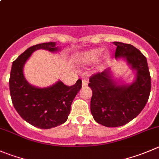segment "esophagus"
<instances>
[{"label": "esophagus", "instance_id": "1", "mask_svg": "<svg viewBox=\"0 0 159 159\" xmlns=\"http://www.w3.org/2000/svg\"><path fill=\"white\" fill-rule=\"evenodd\" d=\"M88 85V81L87 80H82V86L84 87V86Z\"/></svg>", "mask_w": 159, "mask_h": 159}]
</instances>
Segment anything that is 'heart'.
<instances>
[{
  "label": "heart",
  "instance_id": "heart-1",
  "mask_svg": "<svg viewBox=\"0 0 159 159\" xmlns=\"http://www.w3.org/2000/svg\"><path fill=\"white\" fill-rule=\"evenodd\" d=\"M103 48H94L88 50L82 53H80L77 57V62L81 65H90L96 62L103 53ZM107 54L105 55V58L107 57Z\"/></svg>",
  "mask_w": 159,
  "mask_h": 159
}]
</instances>
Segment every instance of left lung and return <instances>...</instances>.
Instances as JSON below:
<instances>
[{
	"mask_svg": "<svg viewBox=\"0 0 159 159\" xmlns=\"http://www.w3.org/2000/svg\"><path fill=\"white\" fill-rule=\"evenodd\" d=\"M116 58L122 57L133 70L136 80L130 84H118L112 79L109 68L89 78L92 90L91 112L98 124L107 127L125 125L138 116L148 100L151 76L147 59L130 44L113 42Z\"/></svg>",
	"mask_w": 159,
	"mask_h": 159,
	"instance_id": "obj_1",
	"label": "left lung"
}]
</instances>
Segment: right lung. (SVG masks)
I'll use <instances>...</instances> for the list:
<instances>
[{"instance_id": "right-lung-1", "label": "right lung", "mask_w": 159, "mask_h": 159, "mask_svg": "<svg viewBox=\"0 0 159 159\" xmlns=\"http://www.w3.org/2000/svg\"><path fill=\"white\" fill-rule=\"evenodd\" d=\"M59 50L56 43H44L29 47L13 62L9 87L13 106L20 116L31 125L40 129L57 127L67 121L74 98L81 89V80L72 86L62 81L47 88H37L26 81L23 67L34 51Z\"/></svg>"}]
</instances>
